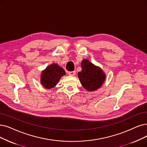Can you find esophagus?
<instances>
[{"instance_id":"34e87169","label":"esophagus","mask_w":147,"mask_h":147,"mask_svg":"<svg viewBox=\"0 0 147 147\" xmlns=\"http://www.w3.org/2000/svg\"><path fill=\"white\" fill-rule=\"evenodd\" d=\"M69 75L70 76H74L75 75V71H72V72H69Z\"/></svg>"}]
</instances>
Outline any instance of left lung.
<instances>
[{
	"mask_svg": "<svg viewBox=\"0 0 147 147\" xmlns=\"http://www.w3.org/2000/svg\"><path fill=\"white\" fill-rule=\"evenodd\" d=\"M81 68L82 70L78 73V76L86 90L92 92L101 87L106 76L100 67L85 59L81 61Z\"/></svg>",
	"mask_w": 147,
	"mask_h": 147,
	"instance_id": "left-lung-1",
	"label": "left lung"
}]
</instances>
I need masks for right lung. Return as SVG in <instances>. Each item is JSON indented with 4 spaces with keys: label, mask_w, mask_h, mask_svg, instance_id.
I'll return each instance as SVG.
<instances>
[{
    "label": "right lung",
    "mask_w": 147,
    "mask_h": 147,
    "mask_svg": "<svg viewBox=\"0 0 147 147\" xmlns=\"http://www.w3.org/2000/svg\"><path fill=\"white\" fill-rule=\"evenodd\" d=\"M66 73L57 64H52L43 70L41 75V83L46 89L55 87Z\"/></svg>",
    "instance_id": "1"
}]
</instances>
